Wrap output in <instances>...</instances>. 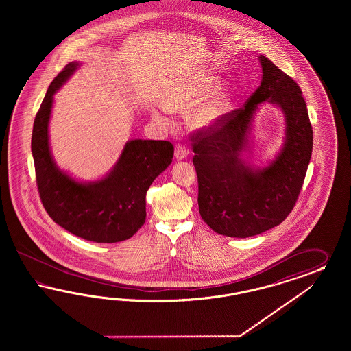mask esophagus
Segmentation results:
<instances>
[{
	"mask_svg": "<svg viewBox=\"0 0 351 351\" xmlns=\"http://www.w3.org/2000/svg\"><path fill=\"white\" fill-rule=\"evenodd\" d=\"M188 154H189V150L185 148V147H182V145H176V148H175V158L178 160H185L186 157H188Z\"/></svg>",
	"mask_w": 351,
	"mask_h": 351,
	"instance_id": "obj_1",
	"label": "esophagus"
}]
</instances>
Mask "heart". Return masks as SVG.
Masks as SVG:
<instances>
[{
	"label": "heart",
	"instance_id": "1",
	"mask_svg": "<svg viewBox=\"0 0 351 351\" xmlns=\"http://www.w3.org/2000/svg\"><path fill=\"white\" fill-rule=\"evenodd\" d=\"M221 85V80L213 73L193 75L162 96L160 106L171 113H186L197 106L189 117L191 128L210 131L221 126L235 108V99L230 91H218ZM152 117L160 126L169 128V119L160 112L154 110Z\"/></svg>",
	"mask_w": 351,
	"mask_h": 351
}]
</instances>
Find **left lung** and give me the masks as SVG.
<instances>
[{
  "instance_id": "8db88e82",
  "label": "left lung",
  "mask_w": 351,
  "mask_h": 351,
  "mask_svg": "<svg viewBox=\"0 0 351 351\" xmlns=\"http://www.w3.org/2000/svg\"><path fill=\"white\" fill-rule=\"evenodd\" d=\"M261 84L243 108L221 126L195 136L193 165L198 176V206L213 232L247 238L282 223L298 201L306 175L313 130L298 84L264 55H258ZM273 104L285 117L282 147L273 160L258 168L246 154L261 104Z\"/></svg>"
}]
</instances>
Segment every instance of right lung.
I'll return each instance as SVG.
<instances>
[{"instance_id": "right-lung-1", "label": "right lung", "mask_w": 351, "mask_h": 351, "mask_svg": "<svg viewBox=\"0 0 351 351\" xmlns=\"http://www.w3.org/2000/svg\"><path fill=\"white\" fill-rule=\"evenodd\" d=\"M81 64L72 62L53 78L34 118L32 156L43 207L69 233L96 243L131 238L145 223L149 186L172 162L173 147L165 140H130L113 169L101 179L80 181L53 160L49 123L53 95Z\"/></svg>"}]
</instances>
